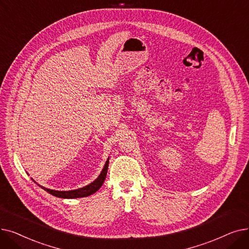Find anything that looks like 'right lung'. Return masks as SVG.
Segmentation results:
<instances>
[{"label":"right lung","mask_w":249,"mask_h":249,"mask_svg":"<svg viewBox=\"0 0 249 249\" xmlns=\"http://www.w3.org/2000/svg\"><path fill=\"white\" fill-rule=\"evenodd\" d=\"M108 163H109V158L106 161L104 167L100 173V175L97 177V178L94 180L93 182H91L90 184L82 187V188H78V189H74V191H68V192H60V191H53V189H49L45 188L41 185H39L41 188H43L45 192H47L49 194L57 196V197H62V198H77V197H85L88 196L93 195L94 193H96L98 189L101 187V185L103 184L106 174H107V169H108Z\"/></svg>","instance_id":"add662e5"}]
</instances>
